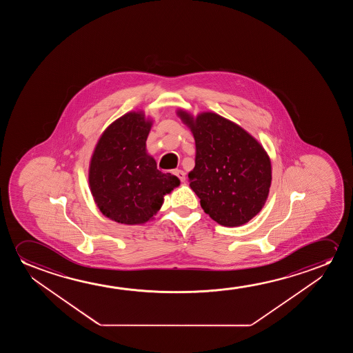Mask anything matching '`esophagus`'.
<instances>
[{"mask_svg":"<svg viewBox=\"0 0 353 353\" xmlns=\"http://www.w3.org/2000/svg\"><path fill=\"white\" fill-rule=\"evenodd\" d=\"M174 174L181 179V182H184V181H185V172L182 171V170H174Z\"/></svg>","mask_w":353,"mask_h":353,"instance_id":"1","label":"esophagus"}]
</instances>
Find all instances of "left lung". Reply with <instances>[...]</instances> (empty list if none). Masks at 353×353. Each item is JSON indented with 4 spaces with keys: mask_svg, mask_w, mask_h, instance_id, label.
Instances as JSON below:
<instances>
[{
    "mask_svg": "<svg viewBox=\"0 0 353 353\" xmlns=\"http://www.w3.org/2000/svg\"><path fill=\"white\" fill-rule=\"evenodd\" d=\"M195 140L189 185L205 213L224 227H239L261 212L271 184V163L263 145L241 126L212 112L194 118L179 110Z\"/></svg>",
    "mask_w": 353,
    "mask_h": 353,
    "instance_id": "obj_1",
    "label": "left lung"
}]
</instances>
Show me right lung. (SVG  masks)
Wrapping results in <instances>:
<instances>
[{
	"label": "right lung",
	"mask_w": 353,
	"mask_h": 353,
	"mask_svg": "<svg viewBox=\"0 0 353 353\" xmlns=\"http://www.w3.org/2000/svg\"><path fill=\"white\" fill-rule=\"evenodd\" d=\"M152 121L143 112H129L103 131L92 153L89 185L102 214L135 225L153 218L164 195L179 179L163 174L145 150Z\"/></svg>",
	"instance_id": "add662e5"
}]
</instances>
